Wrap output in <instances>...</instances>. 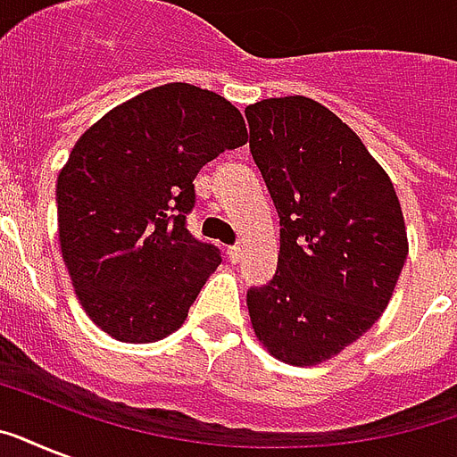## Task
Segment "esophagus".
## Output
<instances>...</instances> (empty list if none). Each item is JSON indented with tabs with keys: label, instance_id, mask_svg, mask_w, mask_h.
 Instances as JSON below:
<instances>
[{
	"label": "esophagus",
	"instance_id": "1",
	"mask_svg": "<svg viewBox=\"0 0 457 457\" xmlns=\"http://www.w3.org/2000/svg\"><path fill=\"white\" fill-rule=\"evenodd\" d=\"M239 258H242V249H239V246H229V249H228V261H229V263H237Z\"/></svg>",
	"mask_w": 457,
	"mask_h": 457
}]
</instances>
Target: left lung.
<instances>
[{"label":"left lung","mask_w":457,"mask_h":457,"mask_svg":"<svg viewBox=\"0 0 457 457\" xmlns=\"http://www.w3.org/2000/svg\"><path fill=\"white\" fill-rule=\"evenodd\" d=\"M251 156L279 215L275 278L246 292L263 346L318 365L389 305L408 258L396 189L361 137L308 96L246 106Z\"/></svg>","instance_id":"1"}]
</instances>
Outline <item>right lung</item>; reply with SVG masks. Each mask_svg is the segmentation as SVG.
Listing matches in <instances>:
<instances>
[{
    "instance_id": "obj_1",
    "label": "right lung",
    "mask_w": 457,
    "mask_h": 457,
    "mask_svg": "<svg viewBox=\"0 0 457 457\" xmlns=\"http://www.w3.org/2000/svg\"><path fill=\"white\" fill-rule=\"evenodd\" d=\"M249 142L225 96L170 82L96 120L56 182L59 242L82 308L118 341L175 332L220 249L187 229L196 172Z\"/></svg>"
}]
</instances>
